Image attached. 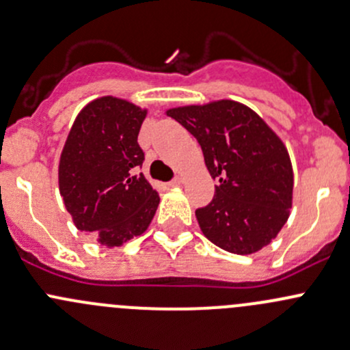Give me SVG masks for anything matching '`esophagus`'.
I'll use <instances>...</instances> for the list:
<instances>
[{"label":"esophagus","instance_id":"34e87169","mask_svg":"<svg viewBox=\"0 0 350 350\" xmlns=\"http://www.w3.org/2000/svg\"><path fill=\"white\" fill-rule=\"evenodd\" d=\"M181 183H183V179L179 178V176H176L174 179H171V181L167 183V186H169V188H171V186H179V185H181Z\"/></svg>","mask_w":350,"mask_h":350}]
</instances>
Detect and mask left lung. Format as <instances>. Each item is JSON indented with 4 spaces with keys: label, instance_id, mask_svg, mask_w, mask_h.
Instances as JSON below:
<instances>
[{
    "label": "left lung",
    "instance_id": "8db88e82",
    "mask_svg": "<svg viewBox=\"0 0 350 350\" xmlns=\"http://www.w3.org/2000/svg\"><path fill=\"white\" fill-rule=\"evenodd\" d=\"M198 140L217 181L215 196L198 208L208 241L232 254H254L283 228L293 198V169L280 137L245 105L221 100L167 109Z\"/></svg>",
    "mask_w": 350,
    "mask_h": 350
}]
</instances>
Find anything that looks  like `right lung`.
<instances>
[{"label": "right lung", "instance_id": "obj_1", "mask_svg": "<svg viewBox=\"0 0 350 350\" xmlns=\"http://www.w3.org/2000/svg\"><path fill=\"white\" fill-rule=\"evenodd\" d=\"M147 109L103 96L77 115L59 162V189L74 225L103 245L120 247L144 234L159 195L139 167L137 137Z\"/></svg>", "mask_w": 350, "mask_h": 350}]
</instances>
